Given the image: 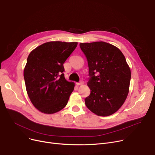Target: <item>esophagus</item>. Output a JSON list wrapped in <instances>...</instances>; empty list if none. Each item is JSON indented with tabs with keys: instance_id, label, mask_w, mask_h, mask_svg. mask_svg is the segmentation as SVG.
<instances>
[{
	"instance_id": "esophagus-1",
	"label": "esophagus",
	"mask_w": 155,
	"mask_h": 155,
	"mask_svg": "<svg viewBox=\"0 0 155 155\" xmlns=\"http://www.w3.org/2000/svg\"><path fill=\"white\" fill-rule=\"evenodd\" d=\"M84 84V81H82V80H81L80 82H78V83H77V85H83Z\"/></svg>"
}]
</instances>
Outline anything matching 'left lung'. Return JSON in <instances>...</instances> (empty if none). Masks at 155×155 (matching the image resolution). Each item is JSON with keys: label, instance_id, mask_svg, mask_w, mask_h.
<instances>
[{"label": "left lung", "instance_id": "obj_1", "mask_svg": "<svg viewBox=\"0 0 155 155\" xmlns=\"http://www.w3.org/2000/svg\"><path fill=\"white\" fill-rule=\"evenodd\" d=\"M80 47L87 58L90 77L86 106L97 116L112 115L129 93L131 70L125 56L118 48L103 41L80 43Z\"/></svg>", "mask_w": 155, "mask_h": 155}]
</instances>
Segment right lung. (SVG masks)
I'll use <instances>...</instances> for the list:
<instances>
[{
  "label": "right lung",
  "mask_w": 155,
  "mask_h": 155,
  "mask_svg": "<svg viewBox=\"0 0 155 155\" xmlns=\"http://www.w3.org/2000/svg\"><path fill=\"white\" fill-rule=\"evenodd\" d=\"M77 45L47 42L29 54L24 70L26 91L32 104L42 113L54 114L67 105L75 84L64 78L63 63Z\"/></svg>",
  "instance_id": "obj_1"
}]
</instances>
